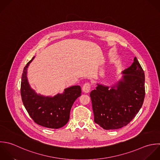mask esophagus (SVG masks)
<instances>
[{
	"label": "esophagus",
	"instance_id": "1",
	"mask_svg": "<svg viewBox=\"0 0 160 160\" xmlns=\"http://www.w3.org/2000/svg\"><path fill=\"white\" fill-rule=\"evenodd\" d=\"M82 90L84 93H87L90 92V85L89 83H86L83 85V88H82Z\"/></svg>",
	"mask_w": 160,
	"mask_h": 160
}]
</instances>
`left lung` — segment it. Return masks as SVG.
<instances>
[{
	"label": "left lung",
	"instance_id": "left-lung-1",
	"mask_svg": "<svg viewBox=\"0 0 160 160\" xmlns=\"http://www.w3.org/2000/svg\"><path fill=\"white\" fill-rule=\"evenodd\" d=\"M122 78L112 86L97 83L90 92L94 121L105 130H115L127 125L143 103L145 73L137 57L122 72Z\"/></svg>",
	"mask_w": 160,
	"mask_h": 160
}]
</instances>
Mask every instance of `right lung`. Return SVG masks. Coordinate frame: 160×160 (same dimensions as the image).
Returning <instances> with one entry per match:
<instances>
[{
  "label": "right lung",
  "instance_id": "1",
  "mask_svg": "<svg viewBox=\"0 0 160 160\" xmlns=\"http://www.w3.org/2000/svg\"><path fill=\"white\" fill-rule=\"evenodd\" d=\"M34 57L27 63L22 73L20 93L23 104L37 124L49 128H60L68 123L71 108L81 95V88L79 85L72 86L53 97L37 94L30 87L27 77V68Z\"/></svg>",
  "mask_w": 160,
  "mask_h": 160
}]
</instances>
